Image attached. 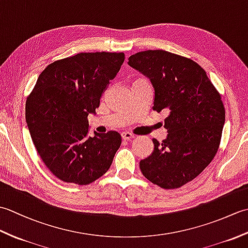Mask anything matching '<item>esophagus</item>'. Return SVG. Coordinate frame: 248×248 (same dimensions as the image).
<instances>
[{
  "instance_id": "obj_1",
  "label": "esophagus",
  "mask_w": 248,
  "mask_h": 248,
  "mask_svg": "<svg viewBox=\"0 0 248 248\" xmlns=\"http://www.w3.org/2000/svg\"><path fill=\"white\" fill-rule=\"evenodd\" d=\"M121 138H123L124 140H131L132 139H134V135L129 132H123L121 133Z\"/></svg>"
}]
</instances>
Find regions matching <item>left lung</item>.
Instances as JSON below:
<instances>
[{
  "mask_svg": "<svg viewBox=\"0 0 248 248\" xmlns=\"http://www.w3.org/2000/svg\"><path fill=\"white\" fill-rule=\"evenodd\" d=\"M128 64L149 78L154 110L165 112L167 139L140 162L143 175L162 188H178L207 167L218 150L225 123L219 93L196 62L163 50L139 52Z\"/></svg>",
  "mask_w": 248,
  "mask_h": 248,
  "instance_id": "1",
  "label": "left lung"
}]
</instances>
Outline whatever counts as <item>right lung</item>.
<instances>
[{
    "label": "right lung",
    "mask_w": 248,
    "mask_h": 248,
    "mask_svg": "<svg viewBox=\"0 0 248 248\" xmlns=\"http://www.w3.org/2000/svg\"><path fill=\"white\" fill-rule=\"evenodd\" d=\"M124 53H78L46 66L25 104L31 140L50 171L64 182L86 186L108 170L121 136L116 131L88 136L96 113Z\"/></svg>",
    "instance_id": "add662e5"
}]
</instances>
